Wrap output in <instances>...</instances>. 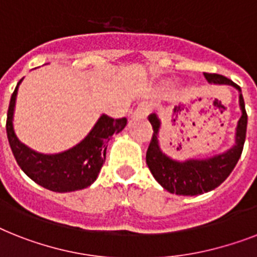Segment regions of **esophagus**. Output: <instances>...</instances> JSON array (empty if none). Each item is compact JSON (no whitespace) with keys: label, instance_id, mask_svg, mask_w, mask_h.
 Returning a JSON list of instances; mask_svg holds the SVG:
<instances>
[{"label":"esophagus","instance_id":"esophagus-1","mask_svg":"<svg viewBox=\"0 0 257 257\" xmlns=\"http://www.w3.org/2000/svg\"><path fill=\"white\" fill-rule=\"evenodd\" d=\"M149 105H148L147 103H143V104H140L139 107H137V109H136L135 114L137 116V117H145L148 113H149Z\"/></svg>","mask_w":257,"mask_h":257}]
</instances>
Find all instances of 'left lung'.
<instances>
[{"mask_svg":"<svg viewBox=\"0 0 257 257\" xmlns=\"http://www.w3.org/2000/svg\"><path fill=\"white\" fill-rule=\"evenodd\" d=\"M204 78L207 79L208 83L214 84L232 85L240 92L239 104L241 117L237 121L235 145L231 149L207 160H187L185 162H178L162 153L158 144V131L161 122L156 114H150L149 121L154 132L147 150V165L156 181L169 193L177 195H198L207 193L224 182L239 161L245 141L247 112L240 87L223 75L204 72Z\"/></svg>","mask_w":257,"mask_h":257,"instance_id":"1","label":"left lung"}]
</instances>
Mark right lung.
<instances>
[{
    "label": "right lung",
    "instance_id": "1",
    "mask_svg": "<svg viewBox=\"0 0 257 257\" xmlns=\"http://www.w3.org/2000/svg\"><path fill=\"white\" fill-rule=\"evenodd\" d=\"M21 81L22 79L12 95L6 118L8 140L17 164L35 183L55 193L76 191L92 185L105 162L108 141L114 133L125 128L126 118H112L103 114L88 136L74 148L58 154L38 153L21 143L14 133V105Z\"/></svg>",
    "mask_w": 257,
    "mask_h": 257
}]
</instances>
